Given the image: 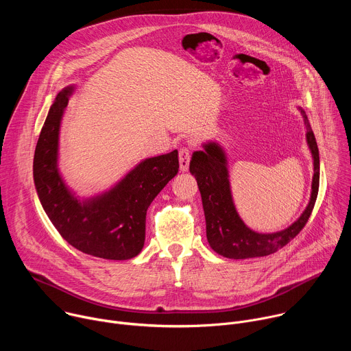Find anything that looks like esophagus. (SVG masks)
<instances>
[{
  "instance_id": "1",
  "label": "esophagus",
  "mask_w": 351,
  "mask_h": 351,
  "mask_svg": "<svg viewBox=\"0 0 351 351\" xmlns=\"http://www.w3.org/2000/svg\"><path fill=\"white\" fill-rule=\"evenodd\" d=\"M189 162H190V149L183 147L179 152V167L182 172H186L189 169Z\"/></svg>"
}]
</instances>
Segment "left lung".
<instances>
[{
	"mask_svg": "<svg viewBox=\"0 0 351 351\" xmlns=\"http://www.w3.org/2000/svg\"><path fill=\"white\" fill-rule=\"evenodd\" d=\"M298 110L303 115V122L307 130V144L314 160V176L308 206L295 222L283 230L258 233L250 229L241 221L232 198L226 154L218 143L208 141L203 144V152L193 153L190 173L194 175L199 193H202L207 240L211 248L219 256L232 260L269 256L294 239L307 223L318 195L319 153L308 118L303 108L298 107Z\"/></svg>",
	"mask_w": 351,
	"mask_h": 351,
	"instance_id": "8db88e82",
	"label": "left lung"
}]
</instances>
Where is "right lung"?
Segmentation results:
<instances>
[{"mask_svg": "<svg viewBox=\"0 0 351 351\" xmlns=\"http://www.w3.org/2000/svg\"><path fill=\"white\" fill-rule=\"evenodd\" d=\"M75 86L62 88L36 145L33 179L40 203L60 234L84 254L130 260L144 245L149 204L179 171L178 149L145 158L110 190L79 198L58 169L61 121Z\"/></svg>", "mask_w": 351, "mask_h": 351, "instance_id": "add662e5", "label": "right lung"}]
</instances>
